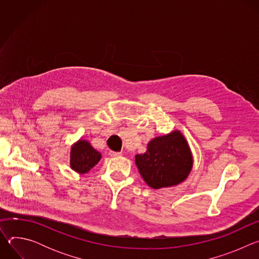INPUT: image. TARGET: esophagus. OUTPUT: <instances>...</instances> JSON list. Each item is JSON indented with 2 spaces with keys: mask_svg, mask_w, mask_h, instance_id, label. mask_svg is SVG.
<instances>
[{
  "mask_svg": "<svg viewBox=\"0 0 259 259\" xmlns=\"http://www.w3.org/2000/svg\"><path fill=\"white\" fill-rule=\"evenodd\" d=\"M109 156L112 158H117V157H121L122 153H118V152H109Z\"/></svg>",
  "mask_w": 259,
  "mask_h": 259,
  "instance_id": "esophagus-1",
  "label": "esophagus"
}]
</instances>
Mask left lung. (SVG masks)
I'll return each mask as SVG.
<instances>
[{
    "label": "left lung",
    "instance_id": "obj_1",
    "mask_svg": "<svg viewBox=\"0 0 259 259\" xmlns=\"http://www.w3.org/2000/svg\"><path fill=\"white\" fill-rule=\"evenodd\" d=\"M138 171L152 189L176 187L186 180L194 165L188 140L179 130L153 138L144 154L135 156Z\"/></svg>",
    "mask_w": 259,
    "mask_h": 259
}]
</instances>
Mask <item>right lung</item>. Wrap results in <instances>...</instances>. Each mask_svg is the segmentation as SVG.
<instances>
[{
  "instance_id": "right-lung-1",
  "label": "right lung",
  "mask_w": 259,
  "mask_h": 259,
  "mask_svg": "<svg viewBox=\"0 0 259 259\" xmlns=\"http://www.w3.org/2000/svg\"><path fill=\"white\" fill-rule=\"evenodd\" d=\"M101 159V154L96 151L91 143L86 139H79L70 147L69 166L79 173L89 172Z\"/></svg>"
}]
</instances>
